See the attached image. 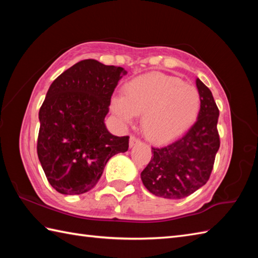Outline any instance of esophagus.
Returning <instances> with one entry per match:
<instances>
[{"label":"esophagus","instance_id":"34e87169","mask_svg":"<svg viewBox=\"0 0 258 258\" xmlns=\"http://www.w3.org/2000/svg\"><path fill=\"white\" fill-rule=\"evenodd\" d=\"M140 143V140L134 138V136H131L130 138V147H133L135 145H138Z\"/></svg>","mask_w":258,"mask_h":258}]
</instances>
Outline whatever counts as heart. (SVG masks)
Listing matches in <instances>:
<instances>
[{"label":"heart","instance_id":"obj_1","mask_svg":"<svg viewBox=\"0 0 258 258\" xmlns=\"http://www.w3.org/2000/svg\"><path fill=\"white\" fill-rule=\"evenodd\" d=\"M111 111L120 123L132 124L142 115L144 135L153 143L166 144L185 134L201 111V95L195 86L174 76L150 73L126 82L123 96L111 100Z\"/></svg>","mask_w":258,"mask_h":258}]
</instances>
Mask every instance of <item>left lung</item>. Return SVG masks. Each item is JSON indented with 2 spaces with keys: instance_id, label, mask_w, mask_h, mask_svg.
I'll return each instance as SVG.
<instances>
[{
  "instance_id": "obj_1",
  "label": "left lung",
  "mask_w": 258,
  "mask_h": 258,
  "mask_svg": "<svg viewBox=\"0 0 258 258\" xmlns=\"http://www.w3.org/2000/svg\"><path fill=\"white\" fill-rule=\"evenodd\" d=\"M201 111L195 124L182 138L160 149H152V158L141 178L155 196L179 200L205 185L220 149L217 120L220 111L210 89L200 79Z\"/></svg>"
}]
</instances>
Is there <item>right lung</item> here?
<instances>
[{"label":"right lung","mask_w":258,"mask_h":258,"mask_svg":"<svg viewBox=\"0 0 258 258\" xmlns=\"http://www.w3.org/2000/svg\"><path fill=\"white\" fill-rule=\"evenodd\" d=\"M126 74L120 67L84 59L51 84L38 112L37 156L58 193L89 191L109 158L128 150V136H115L105 125L111 96Z\"/></svg>","instance_id":"obj_1"}]
</instances>
